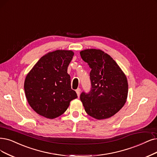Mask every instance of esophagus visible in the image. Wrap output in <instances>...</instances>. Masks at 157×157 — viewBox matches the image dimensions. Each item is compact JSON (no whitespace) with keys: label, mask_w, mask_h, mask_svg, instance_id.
<instances>
[{"label":"esophagus","mask_w":157,"mask_h":157,"mask_svg":"<svg viewBox=\"0 0 157 157\" xmlns=\"http://www.w3.org/2000/svg\"><path fill=\"white\" fill-rule=\"evenodd\" d=\"M80 91H81V89L79 88H78V89H77L76 90H75V92H76V93H77V95H78V98L79 97V95H80Z\"/></svg>","instance_id":"esophagus-1"}]
</instances>
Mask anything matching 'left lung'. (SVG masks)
I'll use <instances>...</instances> for the list:
<instances>
[{"instance_id": "1", "label": "left lung", "mask_w": 157, "mask_h": 157, "mask_svg": "<svg viewBox=\"0 0 157 157\" xmlns=\"http://www.w3.org/2000/svg\"><path fill=\"white\" fill-rule=\"evenodd\" d=\"M82 59L91 68V89L82 92L80 100L86 113L98 120L113 117L122 108L128 94L125 74L113 58L101 50L80 52Z\"/></svg>"}]
</instances>
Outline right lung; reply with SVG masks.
<instances>
[{"mask_svg": "<svg viewBox=\"0 0 157 157\" xmlns=\"http://www.w3.org/2000/svg\"><path fill=\"white\" fill-rule=\"evenodd\" d=\"M74 56L71 50H58L43 56L27 74L25 91L29 105L39 115L54 119L78 98L71 89L67 68Z\"/></svg>", "mask_w": 157, "mask_h": 157, "instance_id": "1", "label": "right lung"}]
</instances>
